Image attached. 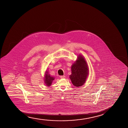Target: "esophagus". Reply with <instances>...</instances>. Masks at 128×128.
Masks as SVG:
<instances>
[{
	"label": "esophagus",
	"mask_w": 128,
	"mask_h": 128,
	"mask_svg": "<svg viewBox=\"0 0 128 128\" xmlns=\"http://www.w3.org/2000/svg\"><path fill=\"white\" fill-rule=\"evenodd\" d=\"M60 78H61V79H63V78H65V76H60Z\"/></svg>",
	"instance_id": "esophagus-1"
}]
</instances>
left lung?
Wrapping results in <instances>:
<instances>
[{
    "label": "left lung",
    "instance_id": "left-lung-1",
    "mask_svg": "<svg viewBox=\"0 0 128 128\" xmlns=\"http://www.w3.org/2000/svg\"><path fill=\"white\" fill-rule=\"evenodd\" d=\"M71 71L70 78L74 86L78 87L83 85L88 75L89 70L87 62L82 55L79 54L77 60L72 65Z\"/></svg>",
    "mask_w": 128,
    "mask_h": 128
}]
</instances>
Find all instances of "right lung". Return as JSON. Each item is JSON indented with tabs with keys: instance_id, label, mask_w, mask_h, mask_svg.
Here are the masks:
<instances>
[{
	"instance_id": "obj_1",
	"label": "right lung",
	"mask_w": 128,
	"mask_h": 128,
	"mask_svg": "<svg viewBox=\"0 0 128 128\" xmlns=\"http://www.w3.org/2000/svg\"><path fill=\"white\" fill-rule=\"evenodd\" d=\"M54 77L51 76L50 74H48V71H46L44 78V81L46 85L47 86H50L52 82L54 80Z\"/></svg>"
}]
</instances>
